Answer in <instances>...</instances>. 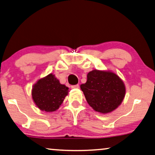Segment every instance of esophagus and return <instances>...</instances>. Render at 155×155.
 Segmentation results:
<instances>
[{"label": "esophagus", "mask_w": 155, "mask_h": 155, "mask_svg": "<svg viewBox=\"0 0 155 155\" xmlns=\"http://www.w3.org/2000/svg\"><path fill=\"white\" fill-rule=\"evenodd\" d=\"M78 87H79V85L78 84L77 85H71V88H78Z\"/></svg>", "instance_id": "34e87169"}]
</instances>
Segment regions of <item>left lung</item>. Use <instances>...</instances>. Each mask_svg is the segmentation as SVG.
Returning <instances> with one entry per match:
<instances>
[{
  "instance_id": "left-lung-1",
  "label": "left lung",
  "mask_w": 155,
  "mask_h": 155,
  "mask_svg": "<svg viewBox=\"0 0 155 155\" xmlns=\"http://www.w3.org/2000/svg\"><path fill=\"white\" fill-rule=\"evenodd\" d=\"M88 104L97 112L107 114L120 104L125 94L122 81L110 71L92 70L81 85Z\"/></svg>"
}]
</instances>
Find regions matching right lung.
<instances>
[{
  "instance_id": "right-lung-1",
  "label": "right lung",
  "mask_w": 155,
  "mask_h": 155,
  "mask_svg": "<svg viewBox=\"0 0 155 155\" xmlns=\"http://www.w3.org/2000/svg\"><path fill=\"white\" fill-rule=\"evenodd\" d=\"M68 94V87L60 84L52 74L39 80L33 86L32 97L41 110L51 112L57 110Z\"/></svg>"
}]
</instances>
